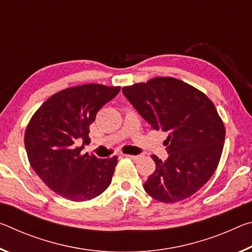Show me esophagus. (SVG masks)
<instances>
[{"instance_id":"34e87169","label":"esophagus","mask_w":252,"mask_h":252,"mask_svg":"<svg viewBox=\"0 0 252 252\" xmlns=\"http://www.w3.org/2000/svg\"><path fill=\"white\" fill-rule=\"evenodd\" d=\"M126 157L130 158V159H132V160H138L140 158V156H132V155H126Z\"/></svg>"}]
</instances>
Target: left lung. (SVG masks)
Returning <instances> with one entry per match:
<instances>
[{
    "instance_id": "1",
    "label": "left lung",
    "mask_w": 252,
    "mask_h": 252,
    "mask_svg": "<svg viewBox=\"0 0 252 252\" xmlns=\"http://www.w3.org/2000/svg\"><path fill=\"white\" fill-rule=\"evenodd\" d=\"M131 104L152 129L168 133V159L152 156L156 170L144 190L160 202L181 201L194 194L215 173L225 129L211 100L174 78H155L122 88Z\"/></svg>"
}]
</instances>
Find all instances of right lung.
Segmentation results:
<instances>
[{"label": "right lung", "instance_id": "obj_1", "mask_svg": "<svg viewBox=\"0 0 252 252\" xmlns=\"http://www.w3.org/2000/svg\"><path fill=\"white\" fill-rule=\"evenodd\" d=\"M120 87L83 84L55 93L30 120L24 144L30 164L39 178L61 197L87 201L110 186L118 157L97 159L82 153L89 142L90 125Z\"/></svg>", "mask_w": 252, "mask_h": 252}]
</instances>
